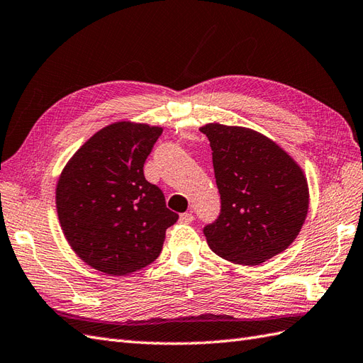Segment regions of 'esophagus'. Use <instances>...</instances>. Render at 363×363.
Segmentation results:
<instances>
[{
	"mask_svg": "<svg viewBox=\"0 0 363 363\" xmlns=\"http://www.w3.org/2000/svg\"><path fill=\"white\" fill-rule=\"evenodd\" d=\"M193 213H190V212H185V213H181L179 215V223H182V224H190L191 221H193Z\"/></svg>",
	"mask_w": 363,
	"mask_h": 363,
	"instance_id": "obj_1",
	"label": "esophagus"
}]
</instances>
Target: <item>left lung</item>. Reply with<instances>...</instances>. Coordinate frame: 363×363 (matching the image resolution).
I'll list each match as a JSON object with an SVG mask.
<instances>
[{"label":"left lung","mask_w":363,"mask_h":363,"mask_svg":"<svg viewBox=\"0 0 363 363\" xmlns=\"http://www.w3.org/2000/svg\"><path fill=\"white\" fill-rule=\"evenodd\" d=\"M221 210L204 227L210 249L232 263L257 266L297 238L309 191L301 168L275 142L241 126L208 123Z\"/></svg>","instance_id":"left-lung-1"}]
</instances>
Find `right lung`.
<instances>
[{"label": "right lung", "mask_w": 363, "mask_h": 363, "mask_svg": "<svg viewBox=\"0 0 363 363\" xmlns=\"http://www.w3.org/2000/svg\"><path fill=\"white\" fill-rule=\"evenodd\" d=\"M162 128L117 122L96 133L58 179L57 213L72 250L91 267L126 275L159 257L178 213L143 164Z\"/></svg>", "instance_id": "obj_1"}]
</instances>
